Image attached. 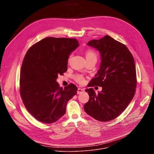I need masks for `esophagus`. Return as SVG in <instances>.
Here are the masks:
<instances>
[{
  "label": "esophagus",
  "instance_id": "34e87169",
  "mask_svg": "<svg viewBox=\"0 0 154 154\" xmlns=\"http://www.w3.org/2000/svg\"><path fill=\"white\" fill-rule=\"evenodd\" d=\"M84 92V89H82V88H79L78 90H77V94H81L82 93Z\"/></svg>",
  "mask_w": 154,
  "mask_h": 154
}]
</instances>
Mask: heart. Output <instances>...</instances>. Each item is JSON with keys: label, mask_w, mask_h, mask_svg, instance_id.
Instances as JSON below:
<instances>
[{"label": "heart", "mask_w": 154, "mask_h": 154, "mask_svg": "<svg viewBox=\"0 0 154 154\" xmlns=\"http://www.w3.org/2000/svg\"><path fill=\"white\" fill-rule=\"evenodd\" d=\"M85 57H86V60L94 59V60H97V55H96V52L91 50L88 51L86 52ZM75 79L79 83H83L84 82V78L81 75H76L75 76Z\"/></svg>", "instance_id": "b5f03b06"}]
</instances>
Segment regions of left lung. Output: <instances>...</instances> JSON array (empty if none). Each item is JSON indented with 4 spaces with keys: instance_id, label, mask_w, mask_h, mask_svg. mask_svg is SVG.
Segmentation results:
<instances>
[{
    "instance_id": "left-lung-1",
    "label": "left lung",
    "mask_w": 154,
    "mask_h": 154,
    "mask_svg": "<svg viewBox=\"0 0 154 154\" xmlns=\"http://www.w3.org/2000/svg\"><path fill=\"white\" fill-rule=\"evenodd\" d=\"M99 51L101 62L89 87L101 86L100 92L86 89L90 99L84 105L85 112L94 119L106 122L118 117L133 99L137 86L134 58L123 44L108 35L87 43Z\"/></svg>"
}]
</instances>
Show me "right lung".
Here are the masks:
<instances>
[{"label": "right lung", "instance_id": "obj_1", "mask_svg": "<svg viewBox=\"0 0 154 154\" xmlns=\"http://www.w3.org/2000/svg\"><path fill=\"white\" fill-rule=\"evenodd\" d=\"M79 46L76 39L48 37L26 53L20 69V97L38 121L46 124L58 121L66 113L68 102L77 94L75 85L63 89L56 80L67 71L69 56Z\"/></svg>", "mask_w": 154, "mask_h": 154}]
</instances>
